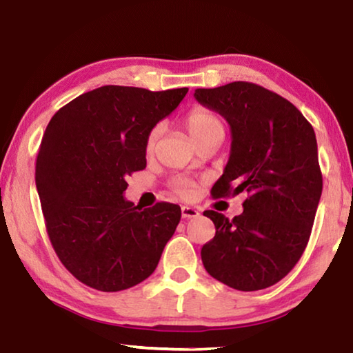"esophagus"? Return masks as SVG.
Listing matches in <instances>:
<instances>
[{
    "label": "esophagus",
    "mask_w": 353,
    "mask_h": 353,
    "mask_svg": "<svg viewBox=\"0 0 353 353\" xmlns=\"http://www.w3.org/2000/svg\"><path fill=\"white\" fill-rule=\"evenodd\" d=\"M200 213L199 210H195L192 207H183L181 208V216L184 219H192V218H197Z\"/></svg>",
    "instance_id": "1"
}]
</instances>
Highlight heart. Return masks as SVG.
<instances>
[{"label":"heart","mask_w":353,"mask_h":353,"mask_svg":"<svg viewBox=\"0 0 353 353\" xmlns=\"http://www.w3.org/2000/svg\"><path fill=\"white\" fill-rule=\"evenodd\" d=\"M184 126H186L189 135L194 140V143H199L200 140L208 137V135L214 132H222L224 134V123H222L221 118L216 115L214 112L208 110L205 107H195L191 112L188 113L186 118H184ZM162 134V126L161 124H156L154 128H151V131L146 135L145 140V151L148 154L153 153L156 150V145H158V140ZM175 192L180 195V197H191L194 192L192 184L189 181H180L176 183Z\"/></svg>","instance_id":"heart-1"}]
</instances>
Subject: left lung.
Returning a JSON list of instances; mask_svg holds the SVG:
<instances>
[{
	"label": "left lung",
	"mask_w": 353,
	"mask_h": 353,
	"mask_svg": "<svg viewBox=\"0 0 353 353\" xmlns=\"http://www.w3.org/2000/svg\"><path fill=\"white\" fill-rule=\"evenodd\" d=\"M194 97L224 117L232 132L211 195L248 194L233 219L203 213L216 227L200 252L203 267L232 289H267L289 274L311 235L322 195L316 134L292 102L256 83L197 88Z\"/></svg>",
	"instance_id": "obj_1"
}]
</instances>
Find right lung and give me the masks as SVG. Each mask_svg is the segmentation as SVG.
<instances>
[{
    "instance_id": "obj_1",
    "label": "right lung",
    "mask_w": 353,
    "mask_h": 353,
    "mask_svg": "<svg viewBox=\"0 0 353 353\" xmlns=\"http://www.w3.org/2000/svg\"><path fill=\"white\" fill-rule=\"evenodd\" d=\"M188 88L105 85L52 117L36 159V188L52 246L80 283L120 292L158 267L181 208L140 210L124 199L126 176L146 167V135Z\"/></svg>"
}]
</instances>
